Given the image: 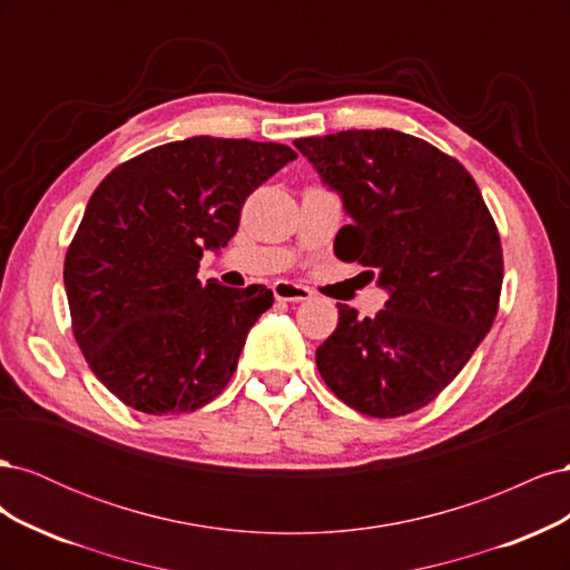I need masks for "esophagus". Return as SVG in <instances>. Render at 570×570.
Masks as SVG:
<instances>
[{
	"label": "esophagus",
	"instance_id": "1",
	"mask_svg": "<svg viewBox=\"0 0 570 570\" xmlns=\"http://www.w3.org/2000/svg\"><path fill=\"white\" fill-rule=\"evenodd\" d=\"M273 295L278 302H289V304H299L312 299V289H306L304 285L289 283V281H278L273 285Z\"/></svg>",
	"mask_w": 570,
	"mask_h": 570
}]
</instances>
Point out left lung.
<instances>
[{
	"instance_id": "obj_1",
	"label": "left lung",
	"mask_w": 570,
	"mask_h": 570,
	"mask_svg": "<svg viewBox=\"0 0 570 570\" xmlns=\"http://www.w3.org/2000/svg\"><path fill=\"white\" fill-rule=\"evenodd\" d=\"M295 147L352 218L342 262L366 266L390 299L375 318L337 304L318 373L344 404L394 419L430 404L490 333L504 262L480 189L456 159L400 130H342Z\"/></svg>"
}]
</instances>
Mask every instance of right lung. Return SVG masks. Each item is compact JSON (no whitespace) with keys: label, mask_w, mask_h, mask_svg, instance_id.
<instances>
[{"label":"right lung","mask_w":570,"mask_h":570,"mask_svg":"<svg viewBox=\"0 0 570 570\" xmlns=\"http://www.w3.org/2000/svg\"><path fill=\"white\" fill-rule=\"evenodd\" d=\"M297 159L285 145L187 137L114 168L66 252L73 335L92 373L142 413H187L226 390L264 285L197 278L237 233L254 189Z\"/></svg>","instance_id":"add662e5"}]
</instances>
